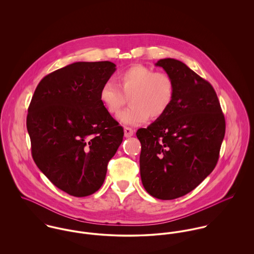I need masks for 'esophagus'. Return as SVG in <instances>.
Segmentation results:
<instances>
[{
	"instance_id": "esophagus-1",
	"label": "esophagus",
	"mask_w": 254,
	"mask_h": 254,
	"mask_svg": "<svg viewBox=\"0 0 254 254\" xmlns=\"http://www.w3.org/2000/svg\"><path fill=\"white\" fill-rule=\"evenodd\" d=\"M134 134V131L132 128H129V127H125L124 128V136L126 138H129V137H132Z\"/></svg>"
}]
</instances>
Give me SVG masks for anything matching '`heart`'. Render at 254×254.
<instances>
[{"label": "heart", "instance_id": "b5f03b06", "mask_svg": "<svg viewBox=\"0 0 254 254\" xmlns=\"http://www.w3.org/2000/svg\"><path fill=\"white\" fill-rule=\"evenodd\" d=\"M174 82L163 72L136 64L116 76V85L108 82L100 90V101L110 114H117L129 98V109L117 116L123 125L138 126L149 117L158 119L169 109L174 99Z\"/></svg>", "mask_w": 254, "mask_h": 254}]
</instances>
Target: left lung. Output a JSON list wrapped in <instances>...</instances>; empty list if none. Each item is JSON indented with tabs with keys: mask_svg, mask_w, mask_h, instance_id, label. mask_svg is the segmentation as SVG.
Masks as SVG:
<instances>
[{
	"mask_svg": "<svg viewBox=\"0 0 254 254\" xmlns=\"http://www.w3.org/2000/svg\"><path fill=\"white\" fill-rule=\"evenodd\" d=\"M174 82V99L166 113L141 128V179L153 197L170 200L195 189L215 168L225 136L217 95L206 80L184 63L159 60Z\"/></svg>",
	"mask_w": 254,
	"mask_h": 254,
	"instance_id": "1",
	"label": "left lung"
}]
</instances>
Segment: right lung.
I'll list each match as a JSON object with an SVG mask.
<instances>
[{"mask_svg": "<svg viewBox=\"0 0 254 254\" xmlns=\"http://www.w3.org/2000/svg\"><path fill=\"white\" fill-rule=\"evenodd\" d=\"M110 62H78L45 76L26 119L32 156L57 188L82 197L104 184L108 163L123 140V128L100 101L115 72Z\"/></svg>", "mask_w": 254, "mask_h": 254, "instance_id": "obj_1", "label": "right lung"}]
</instances>
